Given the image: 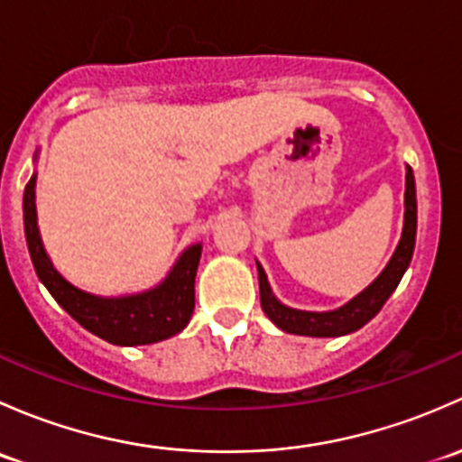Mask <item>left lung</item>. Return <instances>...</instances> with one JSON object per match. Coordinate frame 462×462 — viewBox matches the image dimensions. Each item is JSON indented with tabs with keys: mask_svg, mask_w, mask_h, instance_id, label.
<instances>
[{
	"mask_svg": "<svg viewBox=\"0 0 462 462\" xmlns=\"http://www.w3.org/2000/svg\"><path fill=\"white\" fill-rule=\"evenodd\" d=\"M405 171V220H402L401 242H398L392 260L380 271L378 278L367 289H363L358 296L342 304V307L331 309V311H304V309L287 307L271 291V284L266 280L263 264L255 260L260 280V304H263L266 318L278 329L296 336L337 337L358 331L360 327L367 325L375 313L383 309V304L396 291L398 282L405 275L407 266L411 263L413 246H416V182H413L411 166H407Z\"/></svg>",
	"mask_w": 462,
	"mask_h": 462,
	"instance_id": "8db88e82",
	"label": "left lung"
}]
</instances>
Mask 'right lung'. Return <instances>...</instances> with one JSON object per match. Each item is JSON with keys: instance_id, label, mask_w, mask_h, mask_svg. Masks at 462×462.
<instances>
[{"instance_id": "obj_1", "label": "right lung", "mask_w": 462, "mask_h": 462, "mask_svg": "<svg viewBox=\"0 0 462 462\" xmlns=\"http://www.w3.org/2000/svg\"><path fill=\"white\" fill-rule=\"evenodd\" d=\"M35 184L37 173H32L23 191V233L28 254L37 278L70 318L90 334L120 346L153 345L180 334L189 325L196 307V273L202 255L199 242L180 254L166 278L153 289L113 298L95 296L70 284L51 263L37 226Z\"/></svg>"}]
</instances>
